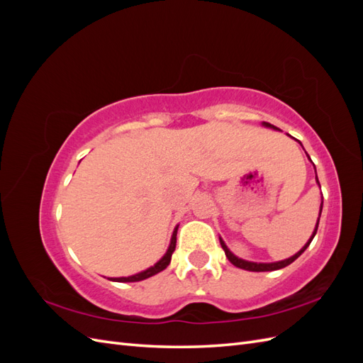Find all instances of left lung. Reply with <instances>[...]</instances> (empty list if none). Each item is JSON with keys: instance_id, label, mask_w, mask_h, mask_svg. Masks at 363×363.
I'll return each instance as SVG.
<instances>
[{"instance_id": "8db88e82", "label": "left lung", "mask_w": 363, "mask_h": 363, "mask_svg": "<svg viewBox=\"0 0 363 363\" xmlns=\"http://www.w3.org/2000/svg\"><path fill=\"white\" fill-rule=\"evenodd\" d=\"M263 125L265 127H269V128H274V130H279L276 125H272V124H269V123H263ZM316 172V171H315ZM316 182H318V177H316ZM318 184H320V182H318ZM321 211H323V201H321ZM321 211H320V216H321ZM318 224H320V218H318V221H316V225H315V230H313V233H312V236H311V239L307 240V244L296 252V255H294L292 257H289V259H286V260H281V262H274V263H256V262H247V260H242V259H239V257H236L232 251H230L228 248H227V245L224 244V240L219 238V242H221V247H223V250H224V252H225V256H227V259L233 263L235 267H238V268H242V269H247V271H256V272H262V271H276V269H281V268H284V267H288V265H291V263L295 260V259H298L303 252H304V250L311 245V242H312V239L315 238V235H316V230H318Z\"/></svg>"}]
</instances>
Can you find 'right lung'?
Listing matches in <instances>:
<instances>
[{
    "label": "right lung",
    "instance_id": "add662e5",
    "mask_svg": "<svg viewBox=\"0 0 363 363\" xmlns=\"http://www.w3.org/2000/svg\"><path fill=\"white\" fill-rule=\"evenodd\" d=\"M177 228H179V227H175V230H174L168 251L164 252V256L156 263L155 267H151V268H148V269H145V271H142V272H139V274H135V276H130V277H116V279H108V280H112V281H121V283L140 281V280H145V279H148V277H151V276H156L157 272L163 271L164 268H167V267L169 265L171 256H172V252H174V250H175V244H177Z\"/></svg>",
    "mask_w": 363,
    "mask_h": 363
}]
</instances>
